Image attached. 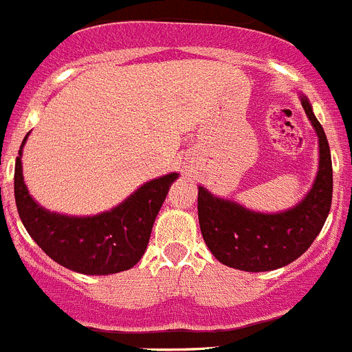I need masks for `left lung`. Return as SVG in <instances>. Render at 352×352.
Segmentation results:
<instances>
[{
    "label": "left lung",
    "instance_id": "obj_1",
    "mask_svg": "<svg viewBox=\"0 0 352 352\" xmlns=\"http://www.w3.org/2000/svg\"><path fill=\"white\" fill-rule=\"evenodd\" d=\"M302 107L319 138V168L310 191L300 204L274 214L256 212L233 199L214 196L198 186V221L205 243L217 261L243 272L283 268L312 245L330 214L333 192L330 145L312 112L309 98Z\"/></svg>",
    "mask_w": 352,
    "mask_h": 352
}]
</instances>
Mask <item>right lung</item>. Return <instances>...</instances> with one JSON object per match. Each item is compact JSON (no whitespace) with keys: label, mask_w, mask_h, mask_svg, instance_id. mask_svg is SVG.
<instances>
[{"label":"right lung","mask_w":352,"mask_h":352,"mask_svg":"<svg viewBox=\"0 0 352 352\" xmlns=\"http://www.w3.org/2000/svg\"><path fill=\"white\" fill-rule=\"evenodd\" d=\"M22 140L15 160L14 192L19 217L31 239L61 267L84 275H110L133 268L147 249L151 231L179 173L148 180L117 207L96 215L50 212L30 195L22 175Z\"/></svg>","instance_id":"right-lung-1"}]
</instances>
